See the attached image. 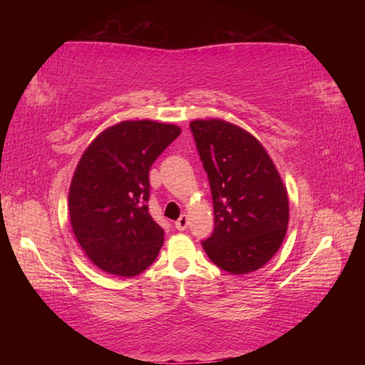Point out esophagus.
Wrapping results in <instances>:
<instances>
[{
    "mask_svg": "<svg viewBox=\"0 0 365 365\" xmlns=\"http://www.w3.org/2000/svg\"><path fill=\"white\" fill-rule=\"evenodd\" d=\"M187 225H188V217H187V214H182L180 217H178V220H175V228L177 230H185V228H187Z\"/></svg>",
    "mask_w": 365,
    "mask_h": 365,
    "instance_id": "esophagus-1",
    "label": "esophagus"
}]
</instances>
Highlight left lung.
Here are the masks:
<instances>
[{"instance_id": "left-lung-1", "label": "left lung", "mask_w": 365, "mask_h": 365, "mask_svg": "<svg viewBox=\"0 0 365 365\" xmlns=\"http://www.w3.org/2000/svg\"><path fill=\"white\" fill-rule=\"evenodd\" d=\"M190 127L214 202V233L202 248L222 270L251 274L267 264L285 240V183L261 141L245 128L224 119H196Z\"/></svg>"}]
</instances>
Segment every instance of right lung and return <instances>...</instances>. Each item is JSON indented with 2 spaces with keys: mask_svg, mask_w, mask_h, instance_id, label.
Returning <instances> with one entry per match:
<instances>
[{
  "mask_svg": "<svg viewBox=\"0 0 365 365\" xmlns=\"http://www.w3.org/2000/svg\"><path fill=\"white\" fill-rule=\"evenodd\" d=\"M175 123L122 120L86 146L69 188L72 232L85 256L115 277H135L156 261L164 230L151 217L150 169L180 135Z\"/></svg>",
  "mask_w": 365,
  "mask_h": 365,
  "instance_id": "add662e5",
  "label": "right lung"
}]
</instances>
